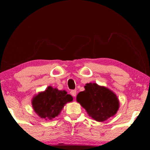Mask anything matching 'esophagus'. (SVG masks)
<instances>
[{
	"label": "esophagus",
	"instance_id": "34e87169",
	"mask_svg": "<svg viewBox=\"0 0 150 150\" xmlns=\"http://www.w3.org/2000/svg\"><path fill=\"white\" fill-rule=\"evenodd\" d=\"M71 95L73 96H74V97H75L76 95H77V91H76L75 90H73L70 92Z\"/></svg>",
	"mask_w": 150,
	"mask_h": 150
}]
</instances>
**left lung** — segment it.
<instances>
[{"instance_id":"left-lung-1","label":"left lung","mask_w":150,"mask_h":150,"mask_svg":"<svg viewBox=\"0 0 150 150\" xmlns=\"http://www.w3.org/2000/svg\"><path fill=\"white\" fill-rule=\"evenodd\" d=\"M77 101L85 109L88 116L97 122H104L115 116L120 107L116 94L95 83H87L85 91L77 95Z\"/></svg>"}]
</instances>
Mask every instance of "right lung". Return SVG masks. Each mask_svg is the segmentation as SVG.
<instances>
[{
	"label": "right lung",
	"instance_id": "obj_1",
	"mask_svg": "<svg viewBox=\"0 0 150 150\" xmlns=\"http://www.w3.org/2000/svg\"><path fill=\"white\" fill-rule=\"evenodd\" d=\"M73 100L72 96L67 95L65 91L49 86L44 91L34 95L32 99V105L39 117L49 120L59 115L66 104L72 102Z\"/></svg>",
	"mask_w": 150,
	"mask_h": 150
}]
</instances>
